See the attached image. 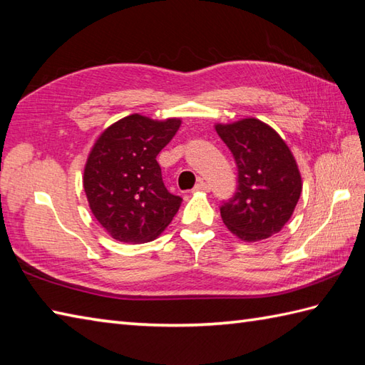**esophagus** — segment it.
<instances>
[{"label": "esophagus", "mask_w": 365, "mask_h": 365, "mask_svg": "<svg viewBox=\"0 0 365 365\" xmlns=\"http://www.w3.org/2000/svg\"><path fill=\"white\" fill-rule=\"evenodd\" d=\"M208 190H210V187H208V185H207L204 180H199V182L196 183L195 190H192V191H202V192H207Z\"/></svg>", "instance_id": "obj_1"}]
</instances>
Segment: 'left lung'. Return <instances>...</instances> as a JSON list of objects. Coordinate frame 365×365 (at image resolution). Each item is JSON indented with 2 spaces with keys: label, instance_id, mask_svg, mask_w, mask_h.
Returning <instances> with one entry per match:
<instances>
[{
  "label": "left lung",
  "instance_id": "left-lung-1",
  "mask_svg": "<svg viewBox=\"0 0 365 365\" xmlns=\"http://www.w3.org/2000/svg\"><path fill=\"white\" fill-rule=\"evenodd\" d=\"M238 168L235 195L221 205V218L242 242H260L281 232L302 191L289 145L274 128L255 118L216 123Z\"/></svg>",
  "mask_w": 365,
  "mask_h": 365
}]
</instances>
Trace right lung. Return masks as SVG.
<instances>
[{"instance_id": "1", "label": "right lung", "mask_w": 365, "mask_h": 365, "mask_svg": "<svg viewBox=\"0 0 365 365\" xmlns=\"http://www.w3.org/2000/svg\"><path fill=\"white\" fill-rule=\"evenodd\" d=\"M182 120L130 114L105 128L84 166L83 187L92 215L122 243H147L173 221L182 197L170 195L157 155Z\"/></svg>"}]
</instances>
